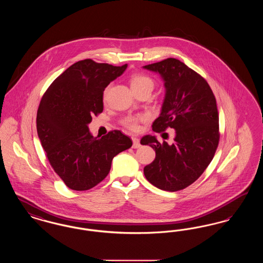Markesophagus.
<instances>
[{
    "mask_svg": "<svg viewBox=\"0 0 263 263\" xmlns=\"http://www.w3.org/2000/svg\"><path fill=\"white\" fill-rule=\"evenodd\" d=\"M132 141H133V148L134 149H137L140 147V140L136 137H132Z\"/></svg>",
    "mask_w": 263,
    "mask_h": 263,
    "instance_id": "obj_1",
    "label": "esophagus"
}]
</instances>
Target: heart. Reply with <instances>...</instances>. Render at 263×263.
Returning <instances> with one entry per match:
<instances>
[{
	"label": "heart",
	"mask_w": 263,
	"mask_h": 263,
	"mask_svg": "<svg viewBox=\"0 0 263 263\" xmlns=\"http://www.w3.org/2000/svg\"><path fill=\"white\" fill-rule=\"evenodd\" d=\"M131 83V88L133 90H137L141 88H151L153 89L154 88V81L151 79L150 77L144 74H134L131 77L130 80ZM107 93V88L103 92V98L105 100ZM145 116H139V115H128L123 118L122 124L125 126L126 128L132 130V131H137L139 129L140 122L145 120Z\"/></svg>",
	"instance_id": "1"
}]
</instances>
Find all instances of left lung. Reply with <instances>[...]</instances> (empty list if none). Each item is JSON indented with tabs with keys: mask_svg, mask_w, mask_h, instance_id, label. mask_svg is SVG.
<instances>
[{
	"mask_svg": "<svg viewBox=\"0 0 263 263\" xmlns=\"http://www.w3.org/2000/svg\"><path fill=\"white\" fill-rule=\"evenodd\" d=\"M161 76L165 88L159 117L153 130H175L174 143H160L146 135L141 145L156 152L153 163L144 167L147 180L165 191L187 187L213 160L219 144V115L216 99L208 83L185 64L175 58L143 67Z\"/></svg>",
	"mask_w": 263,
	"mask_h": 263,
	"instance_id": "left-lung-1",
	"label": "left lung"
}]
</instances>
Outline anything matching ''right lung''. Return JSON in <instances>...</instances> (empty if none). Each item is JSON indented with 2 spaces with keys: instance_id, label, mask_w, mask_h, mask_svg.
<instances>
[{
  "instance_id": "obj_1",
  "label": "right lung",
  "mask_w": 263,
  "mask_h": 263,
  "mask_svg": "<svg viewBox=\"0 0 263 263\" xmlns=\"http://www.w3.org/2000/svg\"><path fill=\"white\" fill-rule=\"evenodd\" d=\"M90 59L70 66L52 84L40 101L36 128L48 161L64 183L83 191L108 175L113 158L131 148L132 141L118 130L101 138L88 129L91 116L103 110V91L124 73Z\"/></svg>"
}]
</instances>
